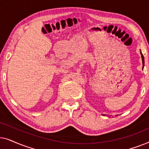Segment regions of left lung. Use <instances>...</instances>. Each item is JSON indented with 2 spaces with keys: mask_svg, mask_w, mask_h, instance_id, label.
<instances>
[{
  "mask_svg": "<svg viewBox=\"0 0 149 149\" xmlns=\"http://www.w3.org/2000/svg\"><path fill=\"white\" fill-rule=\"evenodd\" d=\"M140 54H141V57H142V64H143V67H144V56L143 55H142L141 51H140Z\"/></svg>",
  "mask_w": 149,
  "mask_h": 149,
  "instance_id": "left-lung-1",
  "label": "left lung"
}]
</instances>
